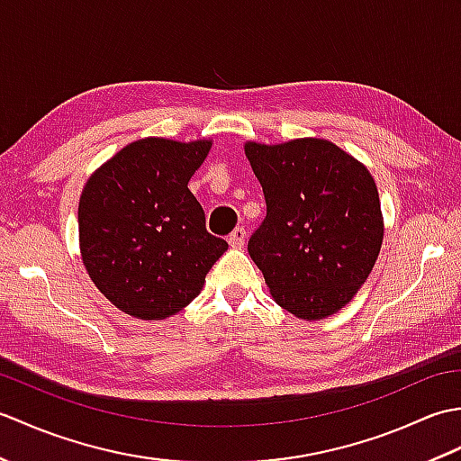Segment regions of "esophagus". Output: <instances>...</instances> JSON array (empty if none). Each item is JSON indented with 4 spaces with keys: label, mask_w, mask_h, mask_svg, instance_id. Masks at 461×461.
I'll list each match as a JSON object with an SVG mask.
<instances>
[{
    "label": "esophagus",
    "mask_w": 461,
    "mask_h": 461,
    "mask_svg": "<svg viewBox=\"0 0 461 461\" xmlns=\"http://www.w3.org/2000/svg\"><path fill=\"white\" fill-rule=\"evenodd\" d=\"M228 243H230L231 248H236V249L243 248V243H246V230H243V228H236V230H233V231L230 233Z\"/></svg>",
    "instance_id": "obj_1"
}]
</instances>
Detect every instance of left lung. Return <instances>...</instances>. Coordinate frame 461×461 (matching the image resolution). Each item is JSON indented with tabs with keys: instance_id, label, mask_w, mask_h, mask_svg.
Instances as JSON below:
<instances>
[{
	"instance_id": "1",
	"label": "left lung",
	"mask_w": 461,
	"mask_h": 461,
	"mask_svg": "<svg viewBox=\"0 0 461 461\" xmlns=\"http://www.w3.org/2000/svg\"><path fill=\"white\" fill-rule=\"evenodd\" d=\"M267 215L248 251L279 307L307 321L335 315L370 276L384 236L365 164L322 139L246 142Z\"/></svg>"
}]
</instances>
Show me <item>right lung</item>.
<instances>
[{
	"label": "right lung",
	"mask_w": 461,
	"mask_h": 461,
	"mask_svg": "<svg viewBox=\"0 0 461 461\" xmlns=\"http://www.w3.org/2000/svg\"><path fill=\"white\" fill-rule=\"evenodd\" d=\"M212 140L140 139L86 180L79 200L83 266L116 309L162 321L200 295L228 243L205 230L188 182Z\"/></svg>",
	"instance_id": "right-lung-1"
}]
</instances>
